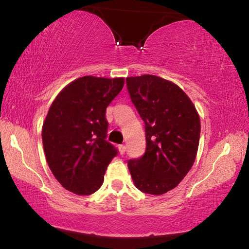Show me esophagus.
Returning <instances> with one entry per match:
<instances>
[{
    "mask_svg": "<svg viewBox=\"0 0 249 249\" xmlns=\"http://www.w3.org/2000/svg\"><path fill=\"white\" fill-rule=\"evenodd\" d=\"M119 149H120V154L121 155H124L125 151H126V147L124 145H120L119 146Z\"/></svg>",
    "mask_w": 249,
    "mask_h": 249,
    "instance_id": "1",
    "label": "esophagus"
}]
</instances>
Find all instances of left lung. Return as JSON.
<instances>
[{
    "instance_id": "1",
    "label": "left lung",
    "mask_w": 249,
    "mask_h": 249,
    "mask_svg": "<svg viewBox=\"0 0 249 249\" xmlns=\"http://www.w3.org/2000/svg\"><path fill=\"white\" fill-rule=\"evenodd\" d=\"M126 86L145 123L146 150L128 160L135 185L148 195L176 188L193 166L200 141V117L188 95L153 74L126 78Z\"/></svg>"
}]
</instances>
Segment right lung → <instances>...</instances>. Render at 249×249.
<instances>
[{"label": "right lung", "mask_w": 249, "mask_h": 249, "mask_svg": "<svg viewBox=\"0 0 249 249\" xmlns=\"http://www.w3.org/2000/svg\"><path fill=\"white\" fill-rule=\"evenodd\" d=\"M124 78L87 75L68 84L50 107L41 130L48 166L67 190L90 196L102 185L117 149L107 141L105 112Z\"/></svg>", "instance_id": "add662e5"}]
</instances>
